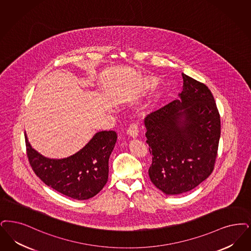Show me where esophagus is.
<instances>
[{
    "label": "esophagus",
    "instance_id": "esophagus-1",
    "mask_svg": "<svg viewBox=\"0 0 251 251\" xmlns=\"http://www.w3.org/2000/svg\"><path fill=\"white\" fill-rule=\"evenodd\" d=\"M138 126L135 122H132L128 129V134L130 135L131 137H137L138 136Z\"/></svg>",
    "mask_w": 251,
    "mask_h": 251
}]
</instances>
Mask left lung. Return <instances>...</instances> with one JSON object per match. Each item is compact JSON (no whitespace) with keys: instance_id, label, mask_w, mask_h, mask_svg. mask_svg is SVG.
I'll return each mask as SVG.
<instances>
[{"instance_id":"left-lung-1","label":"left lung","mask_w":251,"mask_h":251,"mask_svg":"<svg viewBox=\"0 0 251 251\" xmlns=\"http://www.w3.org/2000/svg\"><path fill=\"white\" fill-rule=\"evenodd\" d=\"M183 90L145 119L152 154L151 180L167 195L191 191L214 169L221 137V117L210 90L182 74Z\"/></svg>"}]
</instances>
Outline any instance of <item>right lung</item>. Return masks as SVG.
<instances>
[{
    "label": "right lung",
    "mask_w": 251,
    "mask_h": 251,
    "mask_svg": "<svg viewBox=\"0 0 251 251\" xmlns=\"http://www.w3.org/2000/svg\"><path fill=\"white\" fill-rule=\"evenodd\" d=\"M117 138L114 130L99 131L75 154L56 160L34 151L25 132L27 156L35 175L49 187L75 200H88L102 190Z\"/></svg>",
    "instance_id": "right-lung-1"
}]
</instances>
